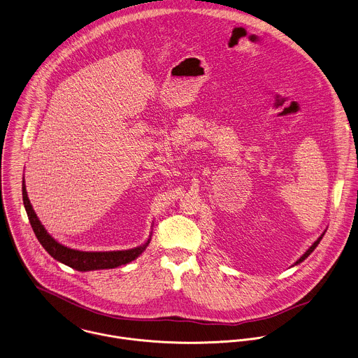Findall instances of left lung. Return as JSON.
Listing matches in <instances>:
<instances>
[{
	"instance_id": "1",
	"label": "left lung",
	"mask_w": 358,
	"mask_h": 358,
	"mask_svg": "<svg viewBox=\"0 0 358 358\" xmlns=\"http://www.w3.org/2000/svg\"><path fill=\"white\" fill-rule=\"evenodd\" d=\"M322 236H324V234H322V235H321V236H320V238H318V239H317V241H315V242H314V243L310 246V249H308V250H307V252H306V253H304V255H303V256H301V257H300V259H299V260H297L294 264H299V263H301L303 260H306V259H307V257L311 255V252H313V250H314V249L318 246V243H320V241L322 239Z\"/></svg>"
}]
</instances>
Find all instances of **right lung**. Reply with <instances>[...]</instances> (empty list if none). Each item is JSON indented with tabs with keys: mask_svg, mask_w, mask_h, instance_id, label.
<instances>
[{
	"mask_svg": "<svg viewBox=\"0 0 358 358\" xmlns=\"http://www.w3.org/2000/svg\"><path fill=\"white\" fill-rule=\"evenodd\" d=\"M22 195H23V205L26 209V213L29 217V221L31 224V228L38 239V242L43 245V248L58 262L72 267L77 271H92V270H105V268H115L123 264H127L133 260H136L148 246L149 241L138 248L130 249V250H117V252H80L71 248H66L61 243H58L44 228V225L40 222L37 215L34 213L30 201L27 198L24 180L22 181Z\"/></svg>",
	"mask_w": 358,
	"mask_h": 358,
	"instance_id": "1",
	"label": "right lung"
}]
</instances>
